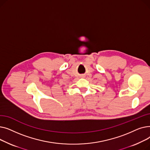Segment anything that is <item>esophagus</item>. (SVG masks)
Segmentation results:
<instances>
[{
	"mask_svg": "<svg viewBox=\"0 0 150 150\" xmlns=\"http://www.w3.org/2000/svg\"><path fill=\"white\" fill-rule=\"evenodd\" d=\"M81 78H84L85 77V75H84V74H82V75H81V76H80Z\"/></svg>",
	"mask_w": 150,
	"mask_h": 150,
	"instance_id": "34e87169",
	"label": "esophagus"
}]
</instances>
